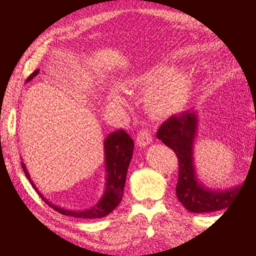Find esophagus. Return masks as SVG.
I'll return each mask as SVG.
<instances>
[{
  "label": "esophagus",
  "mask_w": 256,
  "mask_h": 256,
  "mask_svg": "<svg viewBox=\"0 0 256 256\" xmlns=\"http://www.w3.org/2000/svg\"><path fill=\"white\" fill-rule=\"evenodd\" d=\"M152 134H150V131L148 130V128H142V130L138 132L137 143L140 146H149L152 143Z\"/></svg>",
  "instance_id": "obj_1"
}]
</instances>
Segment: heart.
I'll list each match as a JSON object with an SVG mask.
<instances>
[{
	"label": "heart",
	"mask_w": 256,
	"mask_h": 256,
	"mask_svg": "<svg viewBox=\"0 0 256 256\" xmlns=\"http://www.w3.org/2000/svg\"><path fill=\"white\" fill-rule=\"evenodd\" d=\"M195 77L190 72L172 73L171 68L156 67L132 77L125 88L146 90L144 102L148 110L158 116H170L185 107L192 95ZM106 101L113 107H122L126 98L116 88L107 91Z\"/></svg>",
	"instance_id": "heart-1"
}]
</instances>
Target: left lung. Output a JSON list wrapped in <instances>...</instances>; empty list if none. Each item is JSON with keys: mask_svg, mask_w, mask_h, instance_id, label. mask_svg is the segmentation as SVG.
Returning <instances> with one entry per match:
<instances>
[{"mask_svg": "<svg viewBox=\"0 0 256 256\" xmlns=\"http://www.w3.org/2000/svg\"><path fill=\"white\" fill-rule=\"evenodd\" d=\"M198 126V112L185 110L167 119L158 128L156 137L178 158L179 173L176 194L180 204L192 213H210L228 207L242 188L237 185L225 190H214L200 180L194 161Z\"/></svg>", "mask_w": 256, "mask_h": 256, "instance_id": "obj_1", "label": "left lung"}]
</instances>
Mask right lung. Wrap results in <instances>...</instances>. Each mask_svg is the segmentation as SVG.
Returning <instances> with one entry per match:
<instances>
[{
    "label": "right lung",
    "mask_w": 256,
    "mask_h": 256,
    "mask_svg": "<svg viewBox=\"0 0 256 256\" xmlns=\"http://www.w3.org/2000/svg\"><path fill=\"white\" fill-rule=\"evenodd\" d=\"M40 73V70H36L32 74L26 79V82H30ZM104 164H106V183L104 192L101 198L92 207L86 208L83 210H71L66 208L58 207L56 204H52L49 200H46L37 189L36 185L31 180L30 174L24 161H22V167L24 170L26 177L31 182L32 186L36 189L38 195L46 201V204L50 206L58 213L64 216H73V218L80 219H98L104 218L108 214L113 212L122 198L124 186L126 182V174H128V165L131 162L132 154H134V143L132 138L128 136L124 130H116L106 137L104 142Z\"/></svg>",
    "instance_id": "right-lung-1"
}]
</instances>
